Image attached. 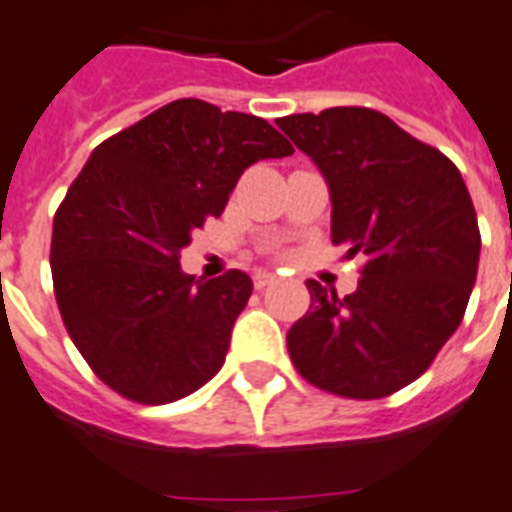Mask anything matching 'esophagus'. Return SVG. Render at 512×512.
<instances>
[{
	"instance_id": "1",
	"label": "esophagus",
	"mask_w": 512,
	"mask_h": 512,
	"mask_svg": "<svg viewBox=\"0 0 512 512\" xmlns=\"http://www.w3.org/2000/svg\"><path fill=\"white\" fill-rule=\"evenodd\" d=\"M275 280H277L275 275H269V272H261V275L253 277V285H256V290H264L267 285H272Z\"/></svg>"
}]
</instances>
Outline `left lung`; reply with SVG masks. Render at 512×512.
I'll return each instance as SVG.
<instances>
[{"instance_id": "left-lung-1", "label": "left lung", "mask_w": 512, "mask_h": 512, "mask_svg": "<svg viewBox=\"0 0 512 512\" xmlns=\"http://www.w3.org/2000/svg\"><path fill=\"white\" fill-rule=\"evenodd\" d=\"M322 171L333 245L362 253L354 293L306 280L312 306L288 354L312 386L383 399L418 380L463 322L481 232L460 171L436 147L372 108H327L277 121Z\"/></svg>"}]
</instances>
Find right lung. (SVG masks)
I'll return each mask as SVG.
<instances>
[{"mask_svg": "<svg viewBox=\"0 0 512 512\" xmlns=\"http://www.w3.org/2000/svg\"><path fill=\"white\" fill-rule=\"evenodd\" d=\"M290 153L264 118L195 97L94 147L57 208L49 264L65 330L105 386L169 404L222 370L253 282L195 280L179 256L248 166Z\"/></svg>", "mask_w": 512, "mask_h": 512, "instance_id": "right-lung-1", "label": "right lung"}]
</instances>
